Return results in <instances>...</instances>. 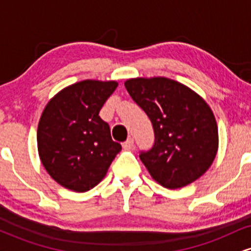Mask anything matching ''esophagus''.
<instances>
[{
	"label": "esophagus",
	"instance_id": "esophagus-1",
	"mask_svg": "<svg viewBox=\"0 0 251 251\" xmlns=\"http://www.w3.org/2000/svg\"><path fill=\"white\" fill-rule=\"evenodd\" d=\"M133 146H134V140H133V138H131V137L127 138V140L123 143V148L125 150L133 149Z\"/></svg>",
	"mask_w": 251,
	"mask_h": 251
}]
</instances>
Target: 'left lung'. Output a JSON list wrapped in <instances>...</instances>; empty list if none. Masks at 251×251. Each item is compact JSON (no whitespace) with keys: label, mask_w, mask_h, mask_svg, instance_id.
I'll use <instances>...</instances> for the list:
<instances>
[{"label":"left lung","mask_w":251,"mask_h":251,"mask_svg":"<svg viewBox=\"0 0 251 251\" xmlns=\"http://www.w3.org/2000/svg\"><path fill=\"white\" fill-rule=\"evenodd\" d=\"M125 87L148 114L154 143L140 160L160 185L178 189L205 174L218 148V129L208 103L186 86L166 79H129Z\"/></svg>","instance_id":"left-lung-1"}]
</instances>
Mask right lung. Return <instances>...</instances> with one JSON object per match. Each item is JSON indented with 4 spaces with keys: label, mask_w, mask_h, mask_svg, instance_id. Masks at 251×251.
<instances>
[{
    "label": "right lung",
    "mask_w": 251,
    "mask_h": 251,
    "mask_svg": "<svg viewBox=\"0 0 251 251\" xmlns=\"http://www.w3.org/2000/svg\"><path fill=\"white\" fill-rule=\"evenodd\" d=\"M117 86L116 81L85 80L62 89L46 106L37 149L45 169L63 188L76 192L94 188L122 150L99 117Z\"/></svg>",
    "instance_id": "obj_1"
}]
</instances>
